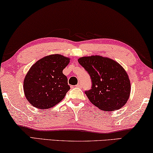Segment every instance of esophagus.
Here are the masks:
<instances>
[{
  "instance_id": "34e87169",
  "label": "esophagus",
  "mask_w": 153,
  "mask_h": 153,
  "mask_svg": "<svg viewBox=\"0 0 153 153\" xmlns=\"http://www.w3.org/2000/svg\"><path fill=\"white\" fill-rule=\"evenodd\" d=\"M76 86H77V87L81 88V87H82V84H81V83H80V82H79V83H78V84H77V85H76Z\"/></svg>"
}]
</instances>
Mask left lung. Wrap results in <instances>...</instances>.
<instances>
[{"instance_id":"obj_1","label":"left lung","mask_w":153,"mask_h":153,"mask_svg":"<svg viewBox=\"0 0 153 153\" xmlns=\"http://www.w3.org/2000/svg\"><path fill=\"white\" fill-rule=\"evenodd\" d=\"M78 62L92 81L91 89L85 91L91 103L105 111L118 110L125 105L131 93V82L119 63L101 56L82 57Z\"/></svg>"}]
</instances>
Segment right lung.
<instances>
[{
	"instance_id": "right-lung-1",
	"label": "right lung",
	"mask_w": 153,
	"mask_h": 153,
	"mask_svg": "<svg viewBox=\"0 0 153 153\" xmlns=\"http://www.w3.org/2000/svg\"><path fill=\"white\" fill-rule=\"evenodd\" d=\"M69 62V58L52 54L31 66L23 82L25 95L31 105L42 110L62 101L70 89L67 77L62 73Z\"/></svg>"
}]
</instances>
